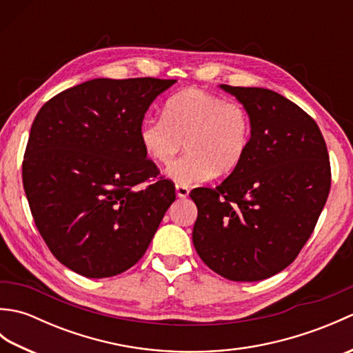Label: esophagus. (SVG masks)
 Listing matches in <instances>:
<instances>
[{
  "label": "esophagus",
  "mask_w": 353,
  "mask_h": 353,
  "mask_svg": "<svg viewBox=\"0 0 353 353\" xmlns=\"http://www.w3.org/2000/svg\"><path fill=\"white\" fill-rule=\"evenodd\" d=\"M176 194L179 199H186L190 194L188 186H182V185H176Z\"/></svg>",
  "instance_id": "1"
}]
</instances>
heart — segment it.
<instances>
[{
    "instance_id": "heart-1",
    "label": "heart",
    "mask_w": 353,
    "mask_h": 353,
    "mask_svg": "<svg viewBox=\"0 0 353 353\" xmlns=\"http://www.w3.org/2000/svg\"><path fill=\"white\" fill-rule=\"evenodd\" d=\"M252 133L250 114L241 103L188 88L170 97L162 117L142 121L139 142L157 165L174 161L185 142L188 153L171 165L167 176L190 186L208 182L216 172L235 171L247 154Z\"/></svg>"
}]
</instances>
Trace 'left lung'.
<instances>
[{
  "instance_id": "8db88e82",
  "label": "left lung",
  "mask_w": 353,
  "mask_h": 353,
  "mask_svg": "<svg viewBox=\"0 0 353 353\" xmlns=\"http://www.w3.org/2000/svg\"><path fill=\"white\" fill-rule=\"evenodd\" d=\"M250 114L241 165L221 185L196 188L192 243L216 274L235 282L282 272L308 241L331 190V165L317 123L281 94L220 85Z\"/></svg>"
}]
</instances>
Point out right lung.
<instances>
[{"label": "right lung", "mask_w": 353, "mask_h": 353, "mask_svg": "<svg viewBox=\"0 0 353 353\" xmlns=\"http://www.w3.org/2000/svg\"><path fill=\"white\" fill-rule=\"evenodd\" d=\"M174 83L94 79L37 112L22 183L45 244L72 272L101 279L129 270L176 200L174 185L157 179L139 142L150 104Z\"/></svg>", "instance_id": "obj_1"}]
</instances>
